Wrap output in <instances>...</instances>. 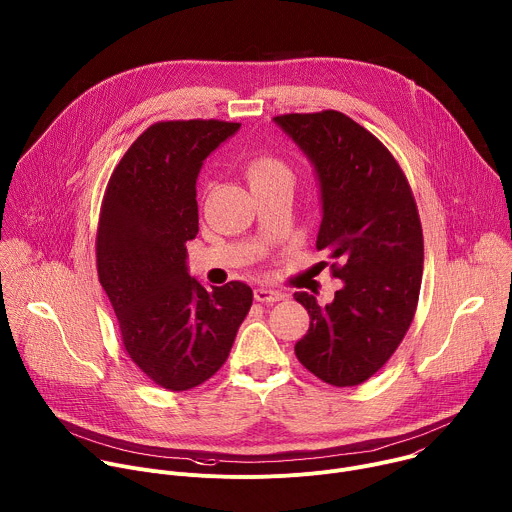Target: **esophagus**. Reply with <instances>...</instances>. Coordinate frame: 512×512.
I'll return each instance as SVG.
<instances>
[{
    "mask_svg": "<svg viewBox=\"0 0 512 512\" xmlns=\"http://www.w3.org/2000/svg\"><path fill=\"white\" fill-rule=\"evenodd\" d=\"M285 296L281 294L279 289H271V287H257L255 289V300L263 302V304H273V302H281Z\"/></svg>",
    "mask_w": 512,
    "mask_h": 512,
    "instance_id": "obj_1",
    "label": "esophagus"
}]
</instances>
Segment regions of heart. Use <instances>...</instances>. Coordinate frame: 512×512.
<instances>
[{"instance_id": "b5f03b06", "label": "heart", "mask_w": 512, "mask_h": 512, "mask_svg": "<svg viewBox=\"0 0 512 512\" xmlns=\"http://www.w3.org/2000/svg\"><path fill=\"white\" fill-rule=\"evenodd\" d=\"M245 176L253 190L269 186H291V182H294L291 168L281 158L271 154H259L251 158L245 166Z\"/></svg>"}]
</instances>
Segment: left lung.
<instances>
[{
  "label": "left lung",
  "mask_w": 512,
  "mask_h": 512,
  "mask_svg": "<svg viewBox=\"0 0 512 512\" xmlns=\"http://www.w3.org/2000/svg\"><path fill=\"white\" fill-rule=\"evenodd\" d=\"M273 121L314 166L322 200L316 249L330 253L342 281L326 306L308 291L294 294L310 314L296 356L324 383L354 387L391 358L415 316L423 275L415 198L391 152L344 113Z\"/></svg>",
  "instance_id": "1"
}]
</instances>
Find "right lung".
Wrapping results in <instances>:
<instances>
[{"instance_id":"1","label":"right lung","mask_w":512,"mask_h":512,"mask_svg":"<svg viewBox=\"0 0 512 512\" xmlns=\"http://www.w3.org/2000/svg\"><path fill=\"white\" fill-rule=\"evenodd\" d=\"M241 123L162 121L111 174L97 231L99 281L129 358L156 385L188 391L223 367L253 304L243 281L206 289L188 273L198 233L196 180Z\"/></svg>"}]
</instances>
